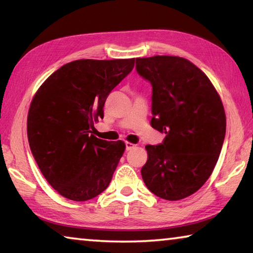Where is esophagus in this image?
Segmentation results:
<instances>
[{
    "label": "esophagus",
    "instance_id": "34e87169",
    "mask_svg": "<svg viewBox=\"0 0 253 253\" xmlns=\"http://www.w3.org/2000/svg\"><path fill=\"white\" fill-rule=\"evenodd\" d=\"M125 145H126V151H129V150H131V148L135 147L134 144L133 143H129V142H126Z\"/></svg>",
    "mask_w": 253,
    "mask_h": 253
}]
</instances>
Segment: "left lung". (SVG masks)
Here are the masks:
<instances>
[{
    "instance_id": "left-lung-1",
    "label": "left lung",
    "mask_w": 253,
    "mask_h": 253,
    "mask_svg": "<svg viewBox=\"0 0 253 253\" xmlns=\"http://www.w3.org/2000/svg\"><path fill=\"white\" fill-rule=\"evenodd\" d=\"M136 71L152 85L151 125L166 134L146 145L144 183L155 196L179 200L197 191L213 172L225 138L222 101L203 71L186 58H136Z\"/></svg>"
}]
</instances>
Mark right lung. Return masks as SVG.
Returning a JSON list of instances; mask_svg holds the SVG:
<instances>
[{
	"instance_id": "right-lung-1",
	"label": "right lung",
	"mask_w": 253,
	"mask_h": 253,
	"mask_svg": "<svg viewBox=\"0 0 253 253\" xmlns=\"http://www.w3.org/2000/svg\"><path fill=\"white\" fill-rule=\"evenodd\" d=\"M135 58L79 59L54 72L31 101L27 120L30 150L54 189L75 202L107 189L125 151L122 141L92 135L110 92L133 71Z\"/></svg>"
}]
</instances>
